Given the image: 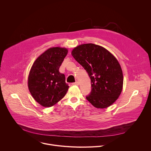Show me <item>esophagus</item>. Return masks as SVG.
Returning <instances> with one entry per match:
<instances>
[{
  "instance_id": "34e87169",
  "label": "esophagus",
  "mask_w": 151,
  "mask_h": 151,
  "mask_svg": "<svg viewBox=\"0 0 151 151\" xmlns=\"http://www.w3.org/2000/svg\"><path fill=\"white\" fill-rule=\"evenodd\" d=\"M72 85H79V82L78 81H76L75 82L72 83Z\"/></svg>"
}]
</instances>
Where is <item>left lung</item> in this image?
<instances>
[{
    "mask_svg": "<svg viewBox=\"0 0 151 151\" xmlns=\"http://www.w3.org/2000/svg\"><path fill=\"white\" fill-rule=\"evenodd\" d=\"M72 54L91 79V91L86 99L97 108L113 104L123 85L122 71L116 58L104 48L93 44L79 45Z\"/></svg>",
    "mask_w": 151,
    "mask_h": 151,
    "instance_id": "obj_1",
    "label": "left lung"
}]
</instances>
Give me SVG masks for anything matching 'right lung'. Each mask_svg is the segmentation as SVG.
Instances as JSON below:
<instances>
[{"label": "right lung", "mask_w": 151, "mask_h": 151, "mask_svg": "<svg viewBox=\"0 0 151 151\" xmlns=\"http://www.w3.org/2000/svg\"><path fill=\"white\" fill-rule=\"evenodd\" d=\"M66 48H51L34 62L28 78L29 90L34 99L44 107H51L61 100L69 85L59 68L68 54Z\"/></svg>", "instance_id": "obj_1"}]
</instances>
